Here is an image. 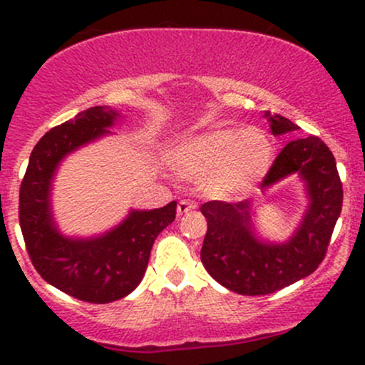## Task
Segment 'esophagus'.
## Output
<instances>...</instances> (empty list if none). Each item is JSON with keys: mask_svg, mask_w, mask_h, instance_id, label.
I'll list each match as a JSON object with an SVG mask.
<instances>
[{"mask_svg": "<svg viewBox=\"0 0 365 365\" xmlns=\"http://www.w3.org/2000/svg\"><path fill=\"white\" fill-rule=\"evenodd\" d=\"M194 209H195L194 202H190V200H180L178 206H177V215L183 216V215H187V212H192Z\"/></svg>", "mask_w": 365, "mask_h": 365, "instance_id": "esophagus-1", "label": "esophagus"}]
</instances>
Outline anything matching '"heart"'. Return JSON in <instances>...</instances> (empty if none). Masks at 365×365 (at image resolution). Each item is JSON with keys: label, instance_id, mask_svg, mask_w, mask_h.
<instances>
[{"label": "heart", "instance_id": "obj_1", "mask_svg": "<svg viewBox=\"0 0 365 365\" xmlns=\"http://www.w3.org/2000/svg\"><path fill=\"white\" fill-rule=\"evenodd\" d=\"M273 161V144L261 128H217L180 142L170 156L183 178L206 180L217 199H238L261 183Z\"/></svg>", "mask_w": 365, "mask_h": 365}]
</instances>
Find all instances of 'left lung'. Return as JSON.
<instances>
[{"label":"left lung","instance_id":"1","mask_svg":"<svg viewBox=\"0 0 365 365\" xmlns=\"http://www.w3.org/2000/svg\"><path fill=\"white\" fill-rule=\"evenodd\" d=\"M273 135L299 130L282 115H264ZM299 173L305 182L309 207L295 235L284 244L255 237L249 200H211L200 212L207 220L200 259L207 273L240 295H267L305 278L319 267L341 212L343 188L333 153L319 137L290 140L274 159L261 187Z\"/></svg>","mask_w":365,"mask_h":365}]
</instances>
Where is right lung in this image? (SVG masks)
Returning <instances> with one entry per match:
<instances>
[{
    "label": "right lung",
    "instance_id": "1",
    "mask_svg": "<svg viewBox=\"0 0 365 365\" xmlns=\"http://www.w3.org/2000/svg\"><path fill=\"white\" fill-rule=\"evenodd\" d=\"M118 111L94 106L49 130L36 144L20 185L19 217L36 271L58 290L91 304L123 299L142 282L150 249L175 221L177 202L150 211L128 212L101 237H63L51 212V182L66 154L110 133Z\"/></svg>",
    "mask_w": 365,
    "mask_h": 365
}]
</instances>
